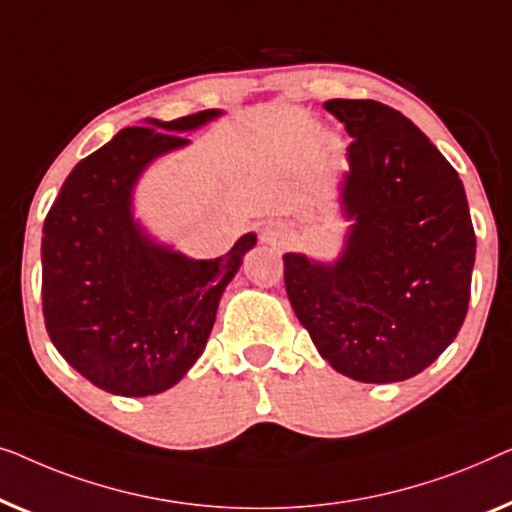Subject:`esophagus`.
<instances>
[{"mask_svg": "<svg viewBox=\"0 0 512 512\" xmlns=\"http://www.w3.org/2000/svg\"><path fill=\"white\" fill-rule=\"evenodd\" d=\"M276 239H278L276 229H273L271 225L262 227V232H259V241H262V243H276Z\"/></svg>", "mask_w": 512, "mask_h": 512, "instance_id": "esophagus-1", "label": "esophagus"}]
</instances>
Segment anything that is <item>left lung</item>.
Segmentation results:
<instances>
[{
    "label": "left lung",
    "instance_id": "left-lung-1",
    "mask_svg": "<svg viewBox=\"0 0 512 512\" xmlns=\"http://www.w3.org/2000/svg\"><path fill=\"white\" fill-rule=\"evenodd\" d=\"M352 136L334 266L287 253L285 290L322 359L359 383H399L427 369L464 325L475 232L464 185L434 143L392 106L329 99Z\"/></svg>",
    "mask_w": 512,
    "mask_h": 512
}]
</instances>
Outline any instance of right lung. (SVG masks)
Segmentation results:
<instances>
[{"instance_id": "obj_1", "label": "right lung", "mask_w": 512, "mask_h": 512, "mask_svg": "<svg viewBox=\"0 0 512 512\" xmlns=\"http://www.w3.org/2000/svg\"><path fill=\"white\" fill-rule=\"evenodd\" d=\"M208 109L148 127H127L67 176L43 222V322L57 352L120 397L176 385L197 362L215 311L243 255L246 234L225 257L187 259L157 246L132 220V187L157 155L187 143Z\"/></svg>"}]
</instances>
